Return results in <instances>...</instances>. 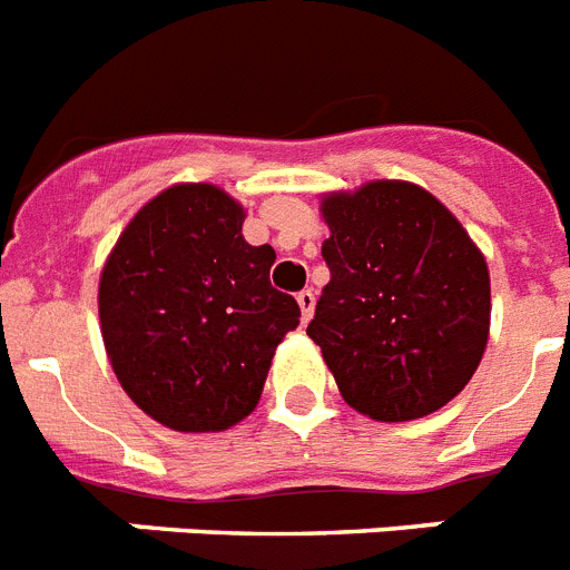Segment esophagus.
<instances>
[{
	"label": "esophagus",
	"mask_w": 570,
	"mask_h": 570,
	"mask_svg": "<svg viewBox=\"0 0 570 570\" xmlns=\"http://www.w3.org/2000/svg\"><path fill=\"white\" fill-rule=\"evenodd\" d=\"M296 303H299V308H303V320L305 323H308V320H312V314H314V303H317V296H314V291H299V294H296Z\"/></svg>",
	"instance_id": "obj_1"
}]
</instances>
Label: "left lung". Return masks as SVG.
Instances as JSON below:
<instances>
[{
  "label": "left lung",
  "instance_id": "1",
  "mask_svg": "<svg viewBox=\"0 0 570 570\" xmlns=\"http://www.w3.org/2000/svg\"><path fill=\"white\" fill-rule=\"evenodd\" d=\"M328 285L308 323L337 390L379 422L420 420L469 384L487 350L489 271L434 195L375 180L323 200Z\"/></svg>",
  "mask_w": 570,
  "mask_h": 570
}]
</instances>
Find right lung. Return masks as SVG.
Segmentation results:
<instances>
[{
    "mask_svg": "<svg viewBox=\"0 0 570 570\" xmlns=\"http://www.w3.org/2000/svg\"><path fill=\"white\" fill-rule=\"evenodd\" d=\"M227 191L171 186L136 212L98 285L112 373L174 431H224L258 404L299 305L271 285L274 247L244 242Z\"/></svg>",
    "mask_w": 570,
    "mask_h": 570,
    "instance_id": "obj_1",
    "label": "right lung"
}]
</instances>
